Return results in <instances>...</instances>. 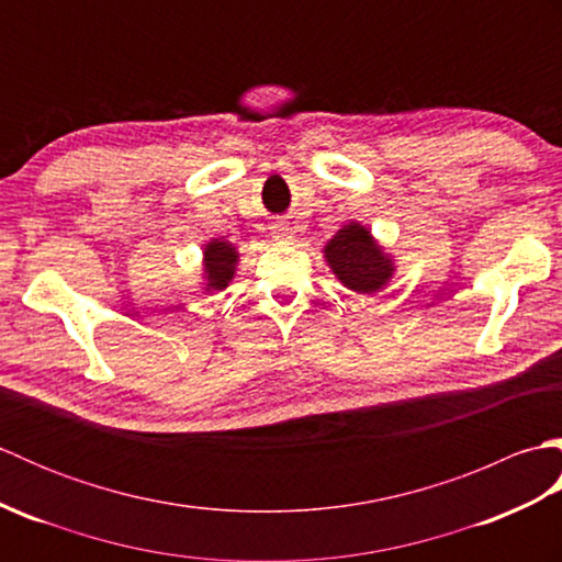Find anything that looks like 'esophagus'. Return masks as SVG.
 <instances>
[{"mask_svg":"<svg viewBox=\"0 0 562 562\" xmlns=\"http://www.w3.org/2000/svg\"><path fill=\"white\" fill-rule=\"evenodd\" d=\"M272 238H274V241H280V244H290L294 238V232L284 224H274L272 226Z\"/></svg>","mask_w":562,"mask_h":562,"instance_id":"34e87169","label":"esophagus"}]
</instances>
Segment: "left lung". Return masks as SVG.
<instances>
[{
	"mask_svg": "<svg viewBox=\"0 0 562 562\" xmlns=\"http://www.w3.org/2000/svg\"><path fill=\"white\" fill-rule=\"evenodd\" d=\"M324 258L333 274L357 294L384 290L396 272L393 258L360 222L342 224L324 246Z\"/></svg>",
	"mask_w": 562,
	"mask_h": 562,
	"instance_id": "8db88e82",
	"label": "left lung"
}]
</instances>
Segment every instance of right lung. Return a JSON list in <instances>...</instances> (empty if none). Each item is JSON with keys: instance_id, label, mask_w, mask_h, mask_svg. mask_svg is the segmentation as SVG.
Returning a JSON list of instances; mask_svg holds the SVG:
<instances>
[{"instance_id": "1", "label": "right lung", "mask_w": 562, "mask_h": 562, "mask_svg": "<svg viewBox=\"0 0 562 562\" xmlns=\"http://www.w3.org/2000/svg\"><path fill=\"white\" fill-rule=\"evenodd\" d=\"M238 266V250L226 238H212L202 248V290L220 292L229 288Z\"/></svg>"}]
</instances>
